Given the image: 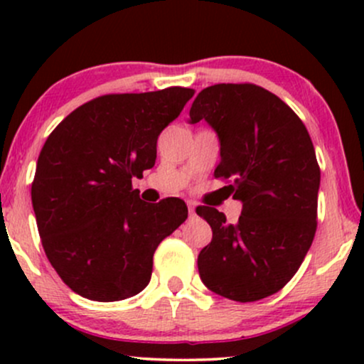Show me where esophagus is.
Wrapping results in <instances>:
<instances>
[{
    "label": "esophagus",
    "instance_id": "esophagus-1",
    "mask_svg": "<svg viewBox=\"0 0 364 364\" xmlns=\"http://www.w3.org/2000/svg\"><path fill=\"white\" fill-rule=\"evenodd\" d=\"M195 208L196 205L193 202H188V212H190V215H195Z\"/></svg>",
    "mask_w": 364,
    "mask_h": 364
}]
</instances>
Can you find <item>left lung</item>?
Here are the masks:
<instances>
[{
    "label": "left lung",
    "instance_id": "obj_1",
    "mask_svg": "<svg viewBox=\"0 0 364 364\" xmlns=\"http://www.w3.org/2000/svg\"><path fill=\"white\" fill-rule=\"evenodd\" d=\"M207 121L220 145L215 178L240 200L236 224L214 207L196 214L212 228L198 255L200 279L215 294L248 303L275 294L298 272L316 231L320 168L303 121L272 92L217 83L195 97L190 123Z\"/></svg>",
    "mask_w": 364,
    "mask_h": 364
}]
</instances>
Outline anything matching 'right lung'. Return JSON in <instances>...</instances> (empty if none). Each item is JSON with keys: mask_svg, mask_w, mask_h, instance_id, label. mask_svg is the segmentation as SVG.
<instances>
[{"mask_svg": "<svg viewBox=\"0 0 364 364\" xmlns=\"http://www.w3.org/2000/svg\"><path fill=\"white\" fill-rule=\"evenodd\" d=\"M195 90L111 94L75 109L37 159L32 207L44 252L70 289L92 301L144 291L154 252L185 223L179 198L140 200L132 178L154 168L157 136Z\"/></svg>", "mask_w": 364, "mask_h": 364, "instance_id": "add662e5", "label": "right lung"}]
</instances>
